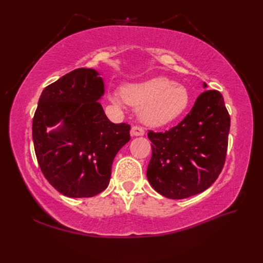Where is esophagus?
Returning a JSON list of instances; mask_svg holds the SVG:
<instances>
[{"label": "esophagus", "instance_id": "esophagus-1", "mask_svg": "<svg viewBox=\"0 0 263 263\" xmlns=\"http://www.w3.org/2000/svg\"><path fill=\"white\" fill-rule=\"evenodd\" d=\"M130 134L133 135V136H142V135L145 134V130L140 126H133Z\"/></svg>", "mask_w": 263, "mask_h": 263}]
</instances>
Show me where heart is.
<instances>
[{"label": "heart", "mask_w": 263, "mask_h": 263, "mask_svg": "<svg viewBox=\"0 0 263 263\" xmlns=\"http://www.w3.org/2000/svg\"><path fill=\"white\" fill-rule=\"evenodd\" d=\"M108 99L116 105L123 102L139 107V116L151 126L168 124L184 113L190 95L184 86L168 78L158 77L139 83H127L121 94L110 93Z\"/></svg>", "instance_id": "b5f03b06"}]
</instances>
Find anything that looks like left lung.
I'll return each instance as SVG.
<instances>
[{"instance_id":"1","label":"left lung","mask_w":263,"mask_h":263,"mask_svg":"<svg viewBox=\"0 0 263 263\" xmlns=\"http://www.w3.org/2000/svg\"><path fill=\"white\" fill-rule=\"evenodd\" d=\"M204 83V87H206ZM230 116L216 90L198 95L191 112L164 133L148 132L153 155L148 181L158 193L180 200L203 192L225 164Z\"/></svg>"}]
</instances>
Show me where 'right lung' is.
Here are the masks:
<instances>
[{
	"label": "right lung",
	"mask_w": 263,
	"mask_h": 263,
	"mask_svg": "<svg viewBox=\"0 0 263 263\" xmlns=\"http://www.w3.org/2000/svg\"><path fill=\"white\" fill-rule=\"evenodd\" d=\"M104 83L94 69L79 68L46 86L33 118V141L45 178L61 194L92 197L104 191L130 125L114 124L98 102ZM63 121L58 131L47 126Z\"/></svg>",
	"instance_id": "add662e5"
}]
</instances>
